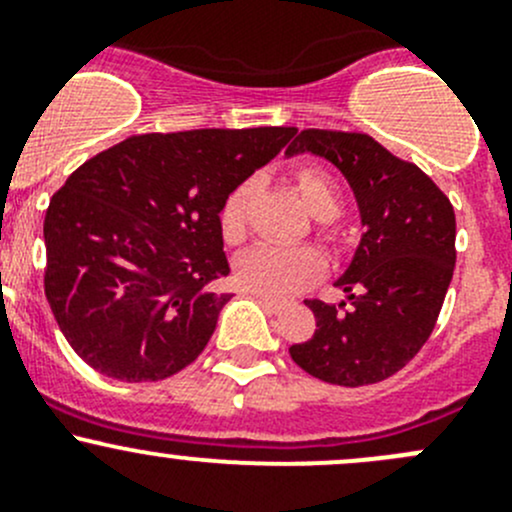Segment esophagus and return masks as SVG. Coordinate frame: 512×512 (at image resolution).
<instances>
[{
    "label": "esophagus",
    "instance_id": "esophagus-1",
    "mask_svg": "<svg viewBox=\"0 0 512 512\" xmlns=\"http://www.w3.org/2000/svg\"><path fill=\"white\" fill-rule=\"evenodd\" d=\"M256 301L261 303V306L266 308V311H271V313L281 311V306H283V301H276V298H268V296H258V293H256Z\"/></svg>",
    "mask_w": 512,
    "mask_h": 512
}]
</instances>
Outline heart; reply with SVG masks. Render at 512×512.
Returning <instances> with one entry per match:
<instances>
[{
  "mask_svg": "<svg viewBox=\"0 0 512 512\" xmlns=\"http://www.w3.org/2000/svg\"><path fill=\"white\" fill-rule=\"evenodd\" d=\"M296 189L306 209L316 219H333L338 214V189L331 176L316 166H303L293 174ZM254 181H244L236 189L229 191L219 211V229L221 239L231 246H239L249 231V201L254 196ZM326 263L316 249H281V246H256L246 251L236 261V281L246 291L258 293V296L281 298L311 286L323 273Z\"/></svg>",
  "mask_w": 512,
  "mask_h": 512,
  "instance_id": "1",
  "label": "heart"
}]
</instances>
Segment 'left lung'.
Returning a JSON list of instances; mask_svg holds the SVG:
<instances>
[{"label":"left lung","instance_id":"8db88e82","mask_svg":"<svg viewBox=\"0 0 512 512\" xmlns=\"http://www.w3.org/2000/svg\"><path fill=\"white\" fill-rule=\"evenodd\" d=\"M286 154L331 161L351 184L366 229L336 281L346 301H306L316 333L288 353L333 386L386 381L421 351L438 321L455 268L453 206L416 164L368 134L303 129Z\"/></svg>","mask_w":512,"mask_h":512}]
</instances>
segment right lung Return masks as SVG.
Returning a JSON list of instances; mask_svg holds the SVG:
<instances>
[{
  "label": "right lung",
  "instance_id": "obj_1",
  "mask_svg": "<svg viewBox=\"0 0 512 512\" xmlns=\"http://www.w3.org/2000/svg\"><path fill=\"white\" fill-rule=\"evenodd\" d=\"M293 126L129 136L79 166L44 216V293L79 358L126 383L199 358L229 301L219 211Z\"/></svg>",
  "mask_w": 512,
  "mask_h": 512
}]
</instances>
